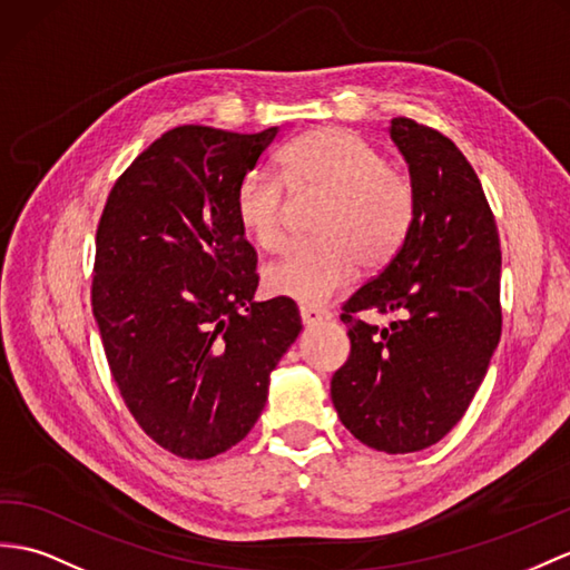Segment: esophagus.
I'll return each instance as SVG.
<instances>
[{"instance_id": "34e87169", "label": "esophagus", "mask_w": 570, "mask_h": 570, "mask_svg": "<svg viewBox=\"0 0 570 570\" xmlns=\"http://www.w3.org/2000/svg\"><path fill=\"white\" fill-rule=\"evenodd\" d=\"M299 316H302V324L304 326H314V324L326 322L331 314L326 309H322V307H314V304H302Z\"/></svg>"}]
</instances>
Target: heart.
<instances>
[{
    "label": "heart",
    "instance_id": "b5f03b06",
    "mask_svg": "<svg viewBox=\"0 0 570 570\" xmlns=\"http://www.w3.org/2000/svg\"><path fill=\"white\" fill-rule=\"evenodd\" d=\"M281 178L289 193H316L312 234L318 239L293 244L263 268L271 295L297 302H324L348 285L357 266H386L404 242L413 219L411 178L386 161L365 137L343 128H318L287 142ZM287 198L273 178L248 174L234 190V219L248 242L273 252L285 237Z\"/></svg>",
    "mask_w": 570,
    "mask_h": 570
}]
</instances>
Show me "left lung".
Wrapping results in <instances>:
<instances>
[{
  "mask_svg": "<svg viewBox=\"0 0 570 570\" xmlns=\"http://www.w3.org/2000/svg\"><path fill=\"white\" fill-rule=\"evenodd\" d=\"M413 219L394 258L343 302L351 355L331 380L341 423L386 454L419 452L462 421L501 341V242L474 166L442 132L394 118ZM363 311L396 313L386 330Z\"/></svg>",
  "mask_w": 570,
  "mask_h": 570,
  "instance_id": "left-lung-1",
  "label": "left lung"
}]
</instances>
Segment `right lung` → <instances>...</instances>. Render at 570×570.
Returning a JSON list of instances; mask_svg holds the SVG:
<instances>
[{
  "mask_svg": "<svg viewBox=\"0 0 570 570\" xmlns=\"http://www.w3.org/2000/svg\"><path fill=\"white\" fill-rule=\"evenodd\" d=\"M277 128L180 125L108 193L91 309L125 406L159 448L210 460L254 428L277 360L302 331L287 297L254 302L256 252L234 190Z\"/></svg>",
  "mask_w": 570,
  "mask_h": 570,
  "instance_id": "add662e5",
  "label": "right lung"
}]
</instances>
